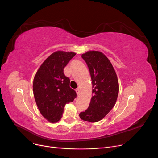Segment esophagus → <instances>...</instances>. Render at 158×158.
<instances>
[{"label":"esophagus","mask_w":158,"mask_h":158,"mask_svg":"<svg viewBox=\"0 0 158 158\" xmlns=\"http://www.w3.org/2000/svg\"><path fill=\"white\" fill-rule=\"evenodd\" d=\"M76 94H77V95H78L80 94V89H79V88H78V89H76Z\"/></svg>","instance_id":"34e87169"}]
</instances>
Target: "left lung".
<instances>
[{
	"label": "left lung",
	"mask_w": 158,
	"mask_h": 158,
	"mask_svg": "<svg viewBox=\"0 0 158 158\" xmlns=\"http://www.w3.org/2000/svg\"><path fill=\"white\" fill-rule=\"evenodd\" d=\"M82 57L89 70L93 95L89 107L79 116L85 121L98 122L115 105L119 89L117 76L111 62L102 52L88 51Z\"/></svg>",
	"instance_id": "left-lung-1"
}]
</instances>
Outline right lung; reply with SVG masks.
Segmentation results:
<instances>
[{"label":"right lung","mask_w":158,"mask_h":158,"mask_svg":"<svg viewBox=\"0 0 158 158\" xmlns=\"http://www.w3.org/2000/svg\"><path fill=\"white\" fill-rule=\"evenodd\" d=\"M73 52L58 51L51 54L38 69L33 83L35 100L41 114L51 123L58 122L66 103L76 98L70 88L64 68L75 56Z\"/></svg>","instance_id":"obj_1"}]
</instances>
